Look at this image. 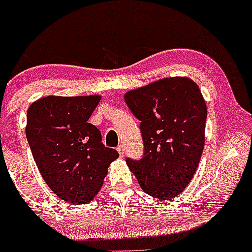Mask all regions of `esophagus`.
Returning a JSON list of instances; mask_svg holds the SVG:
<instances>
[{
	"mask_svg": "<svg viewBox=\"0 0 252 252\" xmlns=\"http://www.w3.org/2000/svg\"><path fill=\"white\" fill-rule=\"evenodd\" d=\"M117 151H118L119 155L123 157L124 156V146H123V145H122V144L118 145V146H117Z\"/></svg>",
	"mask_w": 252,
	"mask_h": 252,
	"instance_id": "34e87169",
	"label": "esophagus"
}]
</instances>
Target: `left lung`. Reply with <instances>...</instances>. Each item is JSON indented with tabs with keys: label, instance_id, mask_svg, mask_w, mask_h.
<instances>
[{
	"label": "left lung",
	"instance_id": "1",
	"mask_svg": "<svg viewBox=\"0 0 252 252\" xmlns=\"http://www.w3.org/2000/svg\"><path fill=\"white\" fill-rule=\"evenodd\" d=\"M141 122V159L126 158L146 194L178 196L194 177L205 145L207 107L200 88L185 77L164 78L124 95Z\"/></svg>",
	"mask_w": 252,
	"mask_h": 252
}]
</instances>
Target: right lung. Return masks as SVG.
I'll list each match as a JSON object with an SVG mask.
<instances>
[{
	"label": "right lung",
	"mask_w": 252,
	"mask_h": 252,
	"mask_svg": "<svg viewBox=\"0 0 252 252\" xmlns=\"http://www.w3.org/2000/svg\"><path fill=\"white\" fill-rule=\"evenodd\" d=\"M101 96H46L27 112L28 142L45 183L70 204H86L103 184L119 154L102 144L89 118Z\"/></svg>",
	"instance_id": "obj_1"
}]
</instances>
